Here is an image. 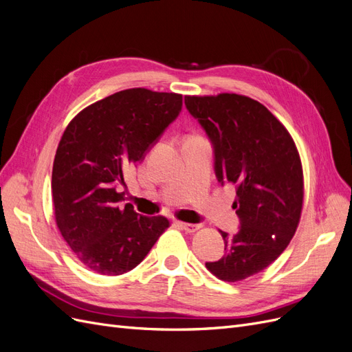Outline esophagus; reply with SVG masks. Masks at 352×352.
Segmentation results:
<instances>
[{"mask_svg": "<svg viewBox=\"0 0 352 352\" xmlns=\"http://www.w3.org/2000/svg\"><path fill=\"white\" fill-rule=\"evenodd\" d=\"M177 225L189 233H192L201 228V225H195V223H185V221H177Z\"/></svg>", "mask_w": 352, "mask_h": 352, "instance_id": "1", "label": "esophagus"}]
</instances>
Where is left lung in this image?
Listing matches in <instances>:
<instances>
[{"instance_id": "left-lung-1", "label": "left lung", "mask_w": 352, "mask_h": 352, "mask_svg": "<svg viewBox=\"0 0 352 352\" xmlns=\"http://www.w3.org/2000/svg\"><path fill=\"white\" fill-rule=\"evenodd\" d=\"M185 105L214 146L219 182L236 185L239 232L220 230L225 255L206 267L239 282L269 267L295 235L304 201L300 153L286 127L245 95H186Z\"/></svg>"}]
</instances>
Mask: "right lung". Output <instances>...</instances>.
Listing matches in <instances>:
<instances>
[{"label": "right lung", "mask_w": 352, "mask_h": 352, "mask_svg": "<svg viewBox=\"0 0 352 352\" xmlns=\"http://www.w3.org/2000/svg\"><path fill=\"white\" fill-rule=\"evenodd\" d=\"M180 109V94L132 88L88 105L67 124L52 164V206L61 236L87 269L107 276L135 269L170 226L163 216L122 206L116 185Z\"/></svg>", "instance_id": "1"}]
</instances>
